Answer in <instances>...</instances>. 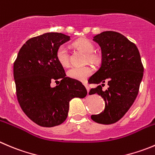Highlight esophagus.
<instances>
[{
  "label": "esophagus",
  "mask_w": 155,
  "mask_h": 155,
  "mask_svg": "<svg viewBox=\"0 0 155 155\" xmlns=\"http://www.w3.org/2000/svg\"><path fill=\"white\" fill-rule=\"evenodd\" d=\"M85 88H86V89H87V91H88V92H89L90 88H89V87H88V85H87V84H85Z\"/></svg>",
  "instance_id": "34e87169"
}]
</instances>
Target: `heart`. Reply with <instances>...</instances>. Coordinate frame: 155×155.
<instances>
[{"instance_id":"1","label":"heart","mask_w":155,"mask_h":155,"mask_svg":"<svg viewBox=\"0 0 155 155\" xmlns=\"http://www.w3.org/2000/svg\"><path fill=\"white\" fill-rule=\"evenodd\" d=\"M73 46L78 50L81 51L84 54H87V58L89 61L97 64L99 61L97 55L94 54V45L88 39L80 38L73 43ZM57 59L58 62L62 66H67L69 64V54L67 48L64 45H61L58 48L56 53ZM92 68L90 66L84 67H71L67 70V75L69 77L79 81H85L90 75L92 73Z\"/></svg>"}]
</instances>
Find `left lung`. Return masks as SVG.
Segmentation results:
<instances>
[{
    "mask_svg": "<svg viewBox=\"0 0 155 155\" xmlns=\"http://www.w3.org/2000/svg\"><path fill=\"white\" fill-rule=\"evenodd\" d=\"M93 41L101 47V65L90 78V83L97 86L91 88L89 94L101 96L105 108L91 118L98 124H112L125 115L136 100L144 68L136 45L120 33L103 31L94 36ZM105 83L108 88L104 91Z\"/></svg>",
    "mask_w": 155,
    "mask_h": 155,
    "instance_id": "1",
    "label": "left lung"
}]
</instances>
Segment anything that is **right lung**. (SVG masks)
<instances>
[{
	"mask_svg": "<svg viewBox=\"0 0 155 155\" xmlns=\"http://www.w3.org/2000/svg\"><path fill=\"white\" fill-rule=\"evenodd\" d=\"M70 40V36L58 32L31 38L22 46L13 64L19 105L27 117L41 127H53L64 123L70 101L87 94L82 82L66 76L57 59L58 48ZM54 80L60 85L51 87Z\"/></svg>",
	"mask_w": 155,
	"mask_h": 155,
	"instance_id": "add662e5",
	"label": "right lung"
}]
</instances>
